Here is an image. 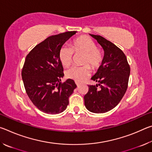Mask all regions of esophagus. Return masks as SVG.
Returning <instances> with one entry per match:
<instances>
[{"instance_id":"1","label":"esophagus","mask_w":152,"mask_h":152,"mask_svg":"<svg viewBox=\"0 0 152 152\" xmlns=\"http://www.w3.org/2000/svg\"><path fill=\"white\" fill-rule=\"evenodd\" d=\"M75 83H76L77 86H79L80 85V82H77V81L75 82Z\"/></svg>"}]
</instances>
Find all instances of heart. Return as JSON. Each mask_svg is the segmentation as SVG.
Here are the masks:
<instances>
[{"label": "heart", "instance_id": "b5f03b06", "mask_svg": "<svg viewBox=\"0 0 152 152\" xmlns=\"http://www.w3.org/2000/svg\"><path fill=\"white\" fill-rule=\"evenodd\" d=\"M74 53L83 55L80 67H74L66 72L68 78L82 82L90 76L91 68L96 70L102 65L104 54L101 49L96 47L94 41L86 35H81L71 43V47L63 46L59 51V58L64 66L70 67L73 64Z\"/></svg>", "mask_w": 152, "mask_h": 152}]
</instances>
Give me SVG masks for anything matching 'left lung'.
<instances>
[{"label": "left lung", "instance_id": "left-lung-1", "mask_svg": "<svg viewBox=\"0 0 152 152\" xmlns=\"http://www.w3.org/2000/svg\"><path fill=\"white\" fill-rule=\"evenodd\" d=\"M104 51L102 65L92 80L98 85H88L84 96V104L89 111L103 113L119 104L128 87L130 66L123 51L101 35L91 34ZM99 88H98V86Z\"/></svg>", "mask_w": 152, "mask_h": 152}]
</instances>
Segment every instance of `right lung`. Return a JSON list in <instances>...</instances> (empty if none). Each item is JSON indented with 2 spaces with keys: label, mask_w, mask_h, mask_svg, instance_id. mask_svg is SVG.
<instances>
[{
  "label": "right lung",
  "mask_w": 152,
  "mask_h": 152,
  "mask_svg": "<svg viewBox=\"0 0 152 152\" xmlns=\"http://www.w3.org/2000/svg\"><path fill=\"white\" fill-rule=\"evenodd\" d=\"M76 32L50 36L35 46L25 58L21 71L25 91L33 104L43 113L53 115L65 110L76 88L73 80L61 81L64 74L59 58L61 46Z\"/></svg>",
  "instance_id": "obj_1"
}]
</instances>
